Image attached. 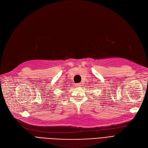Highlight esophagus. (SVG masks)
Masks as SVG:
<instances>
[{"label": "esophagus", "instance_id": "1", "mask_svg": "<svg viewBox=\"0 0 148 148\" xmlns=\"http://www.w3.org/2000/svg\"><path fill=\"white\" fill-rule=\"evenodd\" d=\"M75 86H77V87H81L82 86V84H80V83H78V84H76V85Z\"/></svg>", "mask_w": 148, "mask_h": 148}]
</instances>
